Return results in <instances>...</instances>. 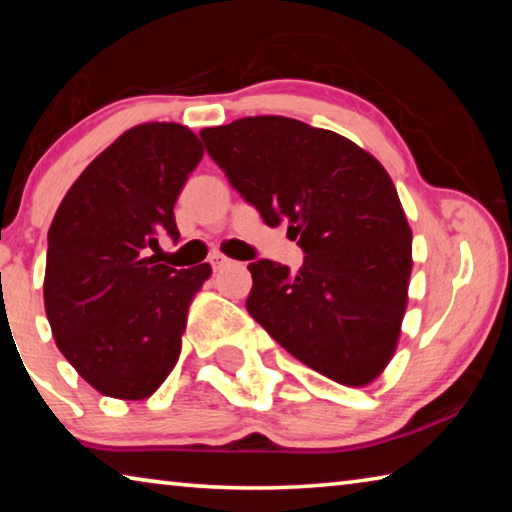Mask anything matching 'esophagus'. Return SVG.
<instances>
[{"label":"esophagus","instance_id":"esophagus-1","mask_svg":"<svg viewBox=\"0 0 512 512\" xmlns=\"http://www.w3.org/2000/svg\"><path fill=\"white\" fill-rule=\"evenodd\" d=\"M210 264H212L214 271H219V268L232 264V259H228L225 255H221V253H212V255H210Z\"/></svg>","mask_w":512,"mask_h":512}]
</instances>
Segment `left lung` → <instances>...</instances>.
Wrapping results in <instances>:
<instances>
[{
    "instance_id": "8db88e82",
    "label": "left lung",
    "mask_w": 512,
    "mask_h": 512,
    "mask_svg": "<svg viewBox=\"0 0 512 512\" xmlns=\"http://www.w3.org/2000/svg\"><path fill=\"white\" fill-rule=\"evenodd\" d=\"M201 140L264 223H287L305 253L296 273L248 264V314L305 366L366 386L395 352L413 264L391 176L348 137L289 117H244Z\"/></svg>"
}]
</instances>
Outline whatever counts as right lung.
I'll return each instance as SVG.
<instances>
[{"mask_svg": "<svg viewBox=\"0 0 512 512\" xmlns=\"http://www.w3.org/2000/svg\"><path fill=\"white\" fill-rule=\"evenodd\" d=\"M201 158L203 146L185 126H135L88 164L51 221V332L103 395L144 400L176 366L187 307L212 268L176 271L151 248L160 232L178 241L173 205Z\"/></svg>", "mask_w": 512, "mask_h": 512, "instance_id": "obj_1", "label": "right lung"}]
</instances>
